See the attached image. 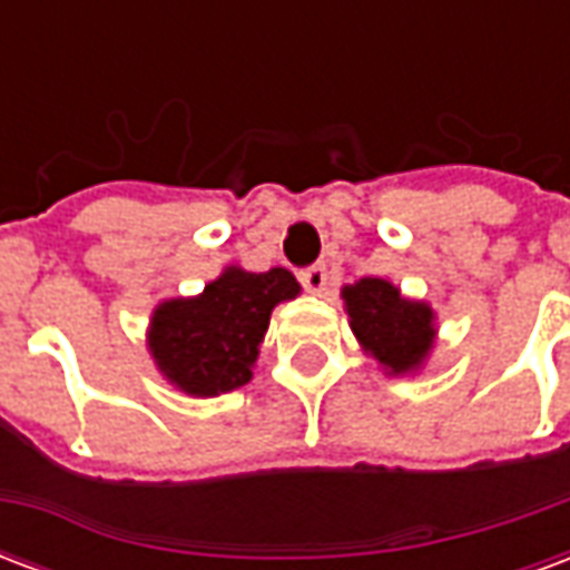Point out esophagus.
Segmentation results:
<instances>
[{
    "label": "esophagus",
    "instance_id": "esophagus-1",
    "mask_svg": "<svg viewBox=\"0 0 570 570\" xmlns=\"http://www.w3.org/2000/svg\"><path fill=\"white\" fill-rule=\"evenodd\" d=\"M298 281H302V286H305L308 293L321 296L323 289H326V284H330V272H326V265H311V268H305V272L298 274Z\"/></svg>",
    "mask_w": 570,
    "mask_h": 570
}]
</instances>
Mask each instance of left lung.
Returning <instances> with one entry per match:
<instances>
[{"label": "left lung", "instance_id": "obj_1", "mask_svg": "<svg viewBox=\"0 0 570 570\" xmlns=\"http://www.w3.org/2000/svg\"><path fill=\"white\" fill-rule=\"evenodd\" d=\"M347 321L363 354L379 360L384 375H415L436 345V311L409 298L384 277H360L342 286Z\"/></svg>", "mask_w": 570, "mask_h": 570}]
</instances>
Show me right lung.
<instances>
[{"instance_id":"add662e5","label":"right lung","mask_w":570,"mask_h":570,"mask_svg":"<svg viewBox=\"0 0 570 570\" xmlns=\"http://www.w3.org/2000/svg\"><path fill=\"white\" fill-rule=\"evenodd\" d=\"M302 293L286 268L244 272L228 265L198 296L155 305L146 345L155 366L176 391L219 396L253 379V366L272 323V311Z\"/></svg>"}]
</instances>
